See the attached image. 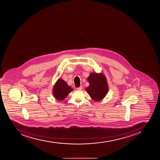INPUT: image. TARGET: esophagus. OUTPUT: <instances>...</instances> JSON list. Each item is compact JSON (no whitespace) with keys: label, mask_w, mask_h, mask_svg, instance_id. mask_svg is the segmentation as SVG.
<instances>
[{"label":"esophagus","mask_w":160,"mask_h":160,"mask_svg":"<svg viewBox=\"0 0 160 160\" xmlns=\"http://www.w3.org/2000/svg\"><path fill=\"white\" fill-rule=\"evenodd\" d=\"M82 88H83V87H82V86H80V87H79V88H77V89L80 91V90H82Z\"/></svg>","instance_id":"1"}]
</instances>
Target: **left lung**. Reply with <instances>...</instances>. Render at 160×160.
Masks as SVG:
<instances>
[{"mask_svg":"<svg viewBox=\"0 0 160 160\" xmlns=\"http://www.w3.org/2000/svg\"><path fill=\"white\" fill-rule=\"evenodd\" d=\"M89 86L86 91L93 100L98 101L105 96L108 92V85L106 78L103 74L92 73L88 78Z\"/></svg>","mask_w":160,"mask_h":160,"instance_id":"obj_1","label":"left lung"}]
</instances>
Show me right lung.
<instances>
[{
	"instance_id": "1",
	"label": "right lung",
	"mask_w": 160,
	"mask_h": 160,
	"mask_svg": "<svg viewBox=\"0 0 160 160\" xmlns=\"http://www.w3.org/2000/svg\"><path fill=\"white\" fill-rule=\"evenodd\" d=\"M72 91V88L68 86L64 81L59 79L54 86L53 95L57 100H63Z\"/></svg>"
}]
</instances>
